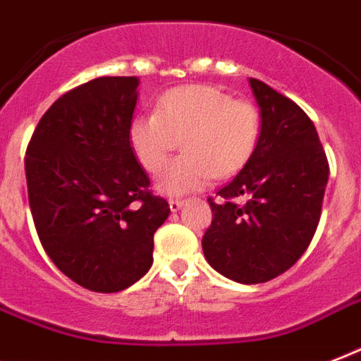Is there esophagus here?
I'll return each mask as SVG.
<instances>
[{"label": "esophagus", "mask_w": 361, "mask_h": 361, "mask_svg": "<svg viewBox=\"0 0 361 361\" xmlns=\"http://www.w3.org/2000/svg\"><path fill=\"white\" fill-rule=\"evenodd\" d=\"M184 205V200H169V207H171V211L175 212V211H178V209H180V207Z\"/></svg>", "instance_id": "1"}]
</instances>
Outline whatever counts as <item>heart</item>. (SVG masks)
I'll list each match as a JSON object with an SVG mask.
<instances>
[{
  "label": "heart",
  "mask_w": 361,
  "mask_h": 361,
  "mask_svg": "<svg viewBox=\"0 0 361 361\" xmlns=\"http://www.w3.org/2000/svg\"><path fill=\"white\" fill-rule=\"evenodd\" d=\"M259 137L262 114L254 103L205 85L169 90L156 113L137 114L128 128L131 152L149 173L160 171L180 141L184 154L156 183L169 195L205 188L212 177L237 175L256 154Z\"/></svg>",
  "instance_id": "obj_1"
}]
</instances>
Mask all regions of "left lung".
Wrapping results in <instances>:
<instances>
[{
	"label": "left lung",
	"instance_id": "left-lung-1",
	"mask_svg": "<svg viewBox=\"0 0 361 361\" xmlns=\"http://www.w3.org/2000/svg\"><path fill=\"white\" fill-rule=\"evenodd\" d=\"M262 111L256 154L233 180L209 197L212 222L203 254L212 269L243 284L288 271L311 245L320 222L329 166L305 111L258 79H250ZM243 197V205L235 200Z\"/></svg>",
	"mask_w": 361,
	"mask_h": 361
}]
</instances>
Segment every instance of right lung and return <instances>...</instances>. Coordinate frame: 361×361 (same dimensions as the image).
Wrapping results in <instances>:
<instances>
[{"mask_svg":"<svg viewBox=\"0 0 361 361\" xmlns=\"http://www.w3.org/2000/svg\"><path fill=\"white\" fill-rule=\"evenodd\" d=\"M137 86V77H99L69 90L39 120L26 150L39 241L63 275L92 292L139 281L171 212L128 142Z\"/></svg>","mask_w":361,"mask_h":361,"instance_id":"obj_1","label":"right lung"}]
</instances>
